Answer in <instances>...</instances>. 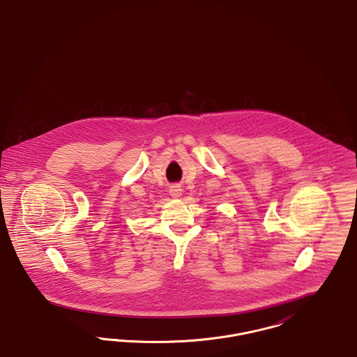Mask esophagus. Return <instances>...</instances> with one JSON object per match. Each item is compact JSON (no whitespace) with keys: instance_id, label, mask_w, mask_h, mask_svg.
<instances>
[{"instance_id":"esophagus-1","label":"esophagus","mask_w":357,"mask_h":357,"mask_svg":"<svg viewBox=\"0 0 357 357\" xmlns=\"http://www.w3.org/2000/svg\"><path fill=\"white\" fill-rule=\"evenodd\" d=\"M170 195L172 198H179L182 195V188H181V186H176V185L171 186Z\"/></svg>"}]
</instances>
